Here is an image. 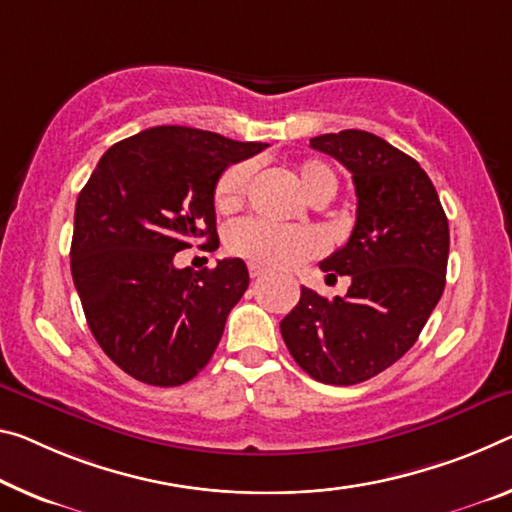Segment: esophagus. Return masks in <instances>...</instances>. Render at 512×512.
Instances as JSON below:
<instances>
[{
    "instance_id": "esophagus-1",
    "label": "esophagus",
    "mask_w": 512,
    "mask_h": 512,
    "mask_svg": "<svg viewBox=\"0 0 512 512\" xmlns=\"http://www.w3.org/2000/svg\"><path fill=\"white\" fill-rule=\"evenodd\" d=\"M248 271H250V278H262V275L266 273V269H264V266H259V264H253V262H250L248 264Z\"/></svg>"
}]
</instances>
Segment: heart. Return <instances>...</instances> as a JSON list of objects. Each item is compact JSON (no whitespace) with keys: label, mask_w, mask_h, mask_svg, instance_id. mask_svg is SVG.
Wrapping results in <instances>:
<instances>
[{"label":"heart","mask_w":512,"mask_h":512,"mask_svg":"<svg viewBox=\"0 0 512 512\" xmlns=\"http://www.w3.org/2000/svg\"><path fill=\"white\" fill-rule=\"evenodd\" d=\"M253 164L237 161L218 175L214 186V205L218 212H234L246 198ZM298 182L312 202L330 200L337 191V177L323 161H303L298 166ZM225 246L232 255L269 269H291L305 259L321 253L323 241L312 227L305 225H271L257 218H241L225 232Z\"/></svg>","instance_id":"b5f03b06"}]
</instances>
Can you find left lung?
<instances>
[{
  "label": "left lung",
  "mask_w": 512,
  "mask_h": 512,
  "mask_svg": "<svg viewBox=\"0 0 512 512\" xmlns=\"http://www.w3.org/2000/svg\"><path fill=\"white\" fill-rule=\"evenodd\" d=\"M353 175L358 212L348 241L321 262L328 280L348 275L344 298L300 289L280 323L298 367L326 385H358L417 342L446 282L449 221L415 159L362 129L310 141Z\"/></svg>",
  "instance_id": "1"
}]
</instances>
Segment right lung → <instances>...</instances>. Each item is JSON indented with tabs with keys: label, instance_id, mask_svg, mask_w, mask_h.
<instances>
[{
	"label": "right lung",
	"instance_id": "1",
	"mask_svg": "<svg viewBox=\"0 0 512 512\" xmlns=\"http://www.w3.org/2000/svg\"><path fill=\"white\" fill-rule=\"evenodd\" d=\"M205 129L161 125L102 154L75 207L70 271L102 351L154 387L182 385L212 360L248 289L243 259L177 269L175 255L216 239L218 175L262 152Z\"/></svg>",
	"mask_w": 512,
	"mask_h": 512
}]
</instances>
